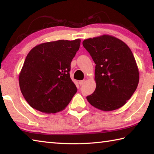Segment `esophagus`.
Returning <instances> with one entry per match:
<instances>
[{
    "label": "esophagus",
    "mask_w": 154,
    "mask_h": 154,
    "mask_svg": "<svg viewBox=\"0 0 154 154\" xmlns=\"http://www.w3.org/2000/svg\"><path fill=\"white\" fill-rule=\"evenodd\" d=\"M84 83H85V80H82V81H79V83L80 85H83V84H84Z\"/></svg>",
    "instance_id": "1"
}]
</instances>
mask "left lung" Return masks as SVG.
<instances>
[{
	"mask_svg": "<svg viewBox=\"0 0 154 154\" xmlns=\"http://www.w3.org/2000/svg\"><path fill=\"white\" fill-rule=\"evenodd\" d=\"M95 67L96 87L86 98L91 105L104 111L122 107L131 98L139 84L136 60L126 43L104 35L83 41Z\"/></svg>",
	"mask_w": 154,
	"mask_h": 154,
	"instance_id": "1",
	"label": "left lung"
}]
</instances>
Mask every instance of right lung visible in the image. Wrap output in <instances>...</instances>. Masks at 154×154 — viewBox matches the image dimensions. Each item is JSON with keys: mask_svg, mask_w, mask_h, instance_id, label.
I'll use <instances>...</instances> for the list:
<instances>
[{"mask_svg": "<svg viewBox=\"0 0 154 154\" xmlns=\"http://www.w3.org/2000/svg\"><path fill=\"white\" fill-rule=\"evenodd\" d=\"M80 43L79 38L43 43L28 54L19 75V84L31 107L43 113H56L69 105L77 90L69 72Z\"/></svg>", "mask_w": 154, "mask_h": 154, "instance_id": "add662e5", "label": "right lung"}]
</instances>
